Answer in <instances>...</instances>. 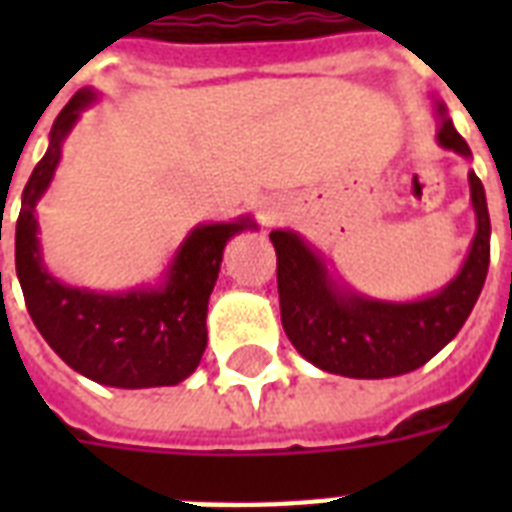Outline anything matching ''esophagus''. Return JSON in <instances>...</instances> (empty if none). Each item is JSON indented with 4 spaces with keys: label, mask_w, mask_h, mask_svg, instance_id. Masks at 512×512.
<instances>
[{
    "label": "esophagus",
    "mask_w": 512,
    "mask_h": 512,
    "mask_svg": "<svg viewBox=\"0 0 512 512\" xmlns=\"http://www.w3.org/2000/svg\"><path fill=\"white\" fill-rule=\"evenodd\" d=\"M276 217H279V212H276V209H271V207H265L263 212H260V220H263L265 225H271Z\"/></svg>",
    "instance_id": "34e87169"
}]
</instances>
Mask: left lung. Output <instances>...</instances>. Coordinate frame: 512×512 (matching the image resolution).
I'll return each mask as SVG.
<instances>
[{
	"label": "left lung",
	"mask_w": 512,
	"mask_h": 512,
	"mask_svg": "<svg viewBox=\"0 0 512 512\" xmlns=\"http://www.w3.org/2000/svg\"><path fill=\"white\" fill-rule=\"evenodd\" d=\"M438 114V143L470 156L468 143L444 116V106H438ZM470 199L476 207L478 233L468 260L444 292L420 303L393 305L342 295L297 233L273 231L281 324L292 345L324 372L358 380L396 377L430 361L462 329L489 271L492 223L476 172H470Z\"/></svg>",
	"instance_id": "8db88e82"
}]
</instances>
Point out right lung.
<instances>
[{
	"mask_svg": "<svg viewBox=\"0 0 512 512\" xmlns=\"http://www.w3.org/2000/svg\"><path fill=\"white\" fill-rule=\"evenodd\" d=\"M92 100L79 90L52 124L50 148L36 164L15 225V271L26 308L50 348L84 377L114 388L177 385L199 366L207 348V303L215 287L225 241L252 228L241 223L201 225L185 239L159 292L92 295L63 287L42 268L36 241V201L58 167L60 143Z\"/></svg>",
	"mask_w": 512,
	"mask_h": 512,
	"instance_id": "right-lung-1",
	"label": "right lung"
}]
</instances>
